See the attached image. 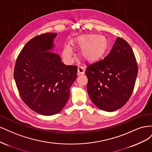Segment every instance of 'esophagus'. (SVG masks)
Returning <instances> with one entry per match:
<instances>
[{
  "instance_id": "obj_1",
  "label": "esophagus",
  "mask_w": 152,
  "mask_h": 152,
  "mask_svg": "<svg viewBox=\"0 0 152 152\" xmlns=\"http://www.w3.org/2000/svg\"><path fill=\"white\" fill-rule=\"evenodd\" d=\"M84 72H85V70H84V68L83 67H81V66L78 67V68H77V73H78V75H80L84 74Z\"/></svg>"
}]
</instances>
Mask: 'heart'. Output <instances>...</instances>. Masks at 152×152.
<instances>
[{
    "label": "heart",
    "mask_w": 152,
    "mask_h": 152,
    "mask_svg": "<svg viewBox=\"0 0 152 152\" xmlns=\"http://www.w3.org/2000/svg\"><path fill=\"white\" fill-rule=\"evenodd\" d=\"M108 40L103 35L84 34L72 40L73 47L81 49L80 55L84 60L93 62L102 58L108 48ZM63 55L66 59H70L73 55L69 45L64 48Z\"/></svg>",
    "instance_id": "1"
}]
</instances>
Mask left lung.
I'll use <instances>...</instances> for the list:
<instances>
[{"instance_id":"1","label":"left lung","mask_w":152,"mask_h":152,"mask_svg":"<svg viewBox=\"0 0 152 152\" xmlns=\"http://www.w3.org/2000/svg\"><path fill=\"white\" fill-rule=\"evenodd\" d=\"M137 70L130 45L117 37L107 56L86 68L87 90L92 102L107 112L122 107L132 93Z\"/></svg>"}]
</instances>
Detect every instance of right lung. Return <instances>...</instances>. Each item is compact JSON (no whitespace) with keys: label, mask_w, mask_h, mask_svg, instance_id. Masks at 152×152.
Returning <instances> with one entry per match:
<instances>
[{"label":"right lung","mask_w":152,"mask_h":152,"mask_svg":"<svg viewBox=\"0 0 152 152\" xmlns=\"http://www.w3.org/2000/svg\"><path fill=\"white\" fill-rule=\"evenodd\" d=\"M56 35L44 34L29 40L18 55L14 70L22 100L43 115H53L64 108L77 78V66L65 65L58 54L50 51Z\"/></svg>","instance_id":"add662e5"}]
</instances>
